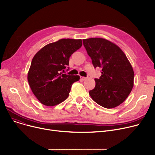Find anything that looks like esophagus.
<instances>
[{
	"label": "esophagus",
	"mask_w": 155,
	"mask_h": 155,
	"mask_svg": "<svg viewBox=\"0 0 155 155\" xmlns=\"http://www.w3.org/2000/svg\"><path fill=\"white\" fill-rule=\"evenodd\" d=\"M87 78L86 77H80V79L82 80H85Z\"/></svg>",
	"instance_id": "34e87169"
}]
</instances>
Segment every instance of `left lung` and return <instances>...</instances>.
Here are the masks:
<instances>
[{
  "label": "left lung",
  "mask_w": 155,
  "mask_h": 155,
  "mask_svg": "<svg viewBox=\"0 0 155 155\" xmlns=\"http://www.w3.org/2000/svg\"><path fill=\"white\" fill-rule=\"evenodd\" d=\"M84 47L95 68H102L95 87L89 92L102 107L114 108L123 103L134 85V73L124 53L116 44L100 38L83 39Z\"/></svg>",
  "instance_id": "8db88e82"
}]
</instances>
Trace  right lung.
I'll return each mask as SVG.
<instances>
[{
	"label": "right lung",
	"mask_w": 155,
	"mask_h": 155,
	"mask_svg": "<svg viewBox=\"0 0 155 155\" xmlns=\"http://www.w3.org/2000/svg\"><path fill=\"white\" fill-rule=\"evenodd\" d=\"M82 45V39H61L45 46L32 60L28 80L32 93L42 104L54 106L66 100L78 75L63 72L71 55Z\"/></svg>",
	"instance_id": "add662e5"
}]
</instances>
